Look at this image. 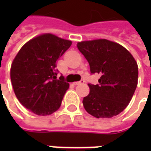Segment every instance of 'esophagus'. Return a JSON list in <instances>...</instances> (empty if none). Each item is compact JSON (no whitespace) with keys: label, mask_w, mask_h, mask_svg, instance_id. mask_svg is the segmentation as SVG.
<instances>
[{"label":"esophagus","mask_w":151,"mask_h":151,"mask_svg":"<svg viewBox=\"0 0 151 151\" xmlns=\"http://www.w3.org/2000/svg\"><path fill=\"white\" fill-rule=\"evenodd\" d=\"M85 82L84 80H81V81H76V82H74V85H81V84H83Z\"/></svg>","instance_id":"esophagus-1"}]
</instances>
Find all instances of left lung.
I'll list each match as a JSON object with an SVG mask.
<instances>
[{"label": "left lung", "instance_id": "1", "mask_svg": "<svg viewBox=\"0 0 151 151\" xmlns=\"http://www.w3.org/2000/svg\"><path fill=\"white\" fill-rule=\"evenodd\" d=\"M77 48L88 61L91 73L100 75L98 84H88L90 92L82 101L86 111L97 119L123 112L138 84V65L133 55L107 39L79 42Z\"/></svg>", "mask_w": 151, "mask_h": 151}]
</instances>
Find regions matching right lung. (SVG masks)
<instances>
[{"label": "right lung", "mask_w": 151, "mask_h": 151, "mask_svg": "<svg viewBox=\"0 0 151 151\" xmlns=\"http://www.w3.org/2000/svg\"><path fill=\"white\" fill-rule=\"evenodd\" d=\"M71 41L44 33L24 44L11 67L15 95L22 106L37 115L57 111L70 85L57 78L56 62L71 45Z\"/></svg>", "instance_id": "obj_1"}]
</instances>
